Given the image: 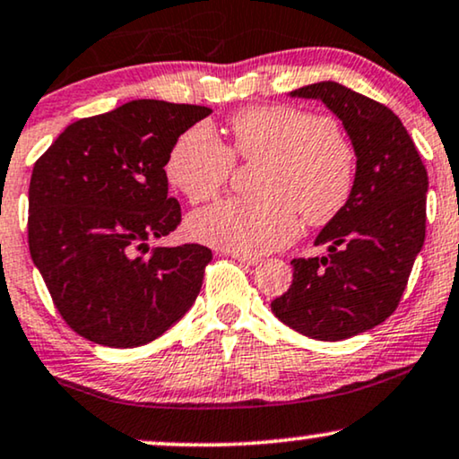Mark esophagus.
Listing matches in <instances>:
<instances>
[{
    "instance_id": "esophagus-1",
    "label": "esophagus",
    "mask_w": 459,
    "mask_h": 459,
    "mask_svg": "<svg viewBox=\"0 0 459 459\" xmlns=\"http://www.w3.org/2000/svg\"><path fill=\"white\" fill-rule=\"evenodd\" d=\"M231 257L240 261L244 265H257L259 264V257H255V255H247V253H231Z\"/></svg>"
}]
</instances>
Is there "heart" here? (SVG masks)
<instances>
[{"instance_id": "1", "label": "heart", "mask_w": 459, "mask_h": 459, "mask_svg": "<svg viewBox=\"0 0 459 459\" xmlns=\"http://www.w3.org/2000/svg\"><path fill=\"white\" fill-rule=\"evenodd\" d=\"M234 136L225 145L215 128H187L166 158V177L192 204L212 200L236 166L264 160L257 172L259 195L230 198L189 217L195 240L225 251L259 255L284 247L299 230L325 225L348 206L356 181L352 145L329 117L295 107H253L230 120Z\"/></svg>"}]
</instances>
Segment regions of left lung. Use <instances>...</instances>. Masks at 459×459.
I'll use <instances>...</instances> for the list:
<instances>
[{"mask_svg": "<svg viewBox=\"0 0 459 459\" xmlns=\"http://www.w3.org/2000/svg\"><path fill=\"white\" fill-rule=\"evenodd\" d=\"M318 99L354 145L348 206L320 231L326 257L293 259V282L272 301L278 320L301 335L339 342L384 323L398 307L426 238L428 172L398 116L337 82L290 92Z\"/></svg>", "mask_w": 459, "mask_h": 459, "instance_id": "1", "label": "left lung"}]
</instances>
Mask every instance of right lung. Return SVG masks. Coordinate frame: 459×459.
Returning a JSON list of instances; mask_svg holds the SVG:
<instances>
[{
    "instance_id": "obj_1",
    "label": "right lung",
    "mask_w": 459,
    "mask_h": 459,
    "mask_svg": "<svg viewBox=\"0 0 459 459\" xmlns=\"http://www.w3.org/2000/svg\"><path fill=\"white\" fill-rule=\"evenodd\" d=\"M211 113L139 99L77 120L39 156L29 183V251L77 335L109 348L145 346L200 293L211 248L158 247L181 223L166 158Z\"/></svg>"
}]
</instances>
